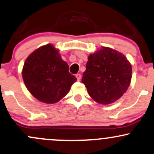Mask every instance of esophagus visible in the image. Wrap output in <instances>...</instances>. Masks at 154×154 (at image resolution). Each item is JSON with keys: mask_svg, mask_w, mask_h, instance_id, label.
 <instances>
[{"mask_svg": "<svg viewBox=\"0 0 154 154\" xmlns=\"http://www.w3.org/2000/svg\"><path fill=\"white\" fill-rule=\"evenodd\" d=\"M76 77H77V80L80 81V79H81V74H76Z\"/></svg>", "mask_w": 154, "mask_h": 154, "instance_id": "34e87169", "label": "esophagus"}]
</instances>
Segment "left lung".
Segmentation results:
<instances>
[{
    "instance_id": "8db88e82",
    "label": "left lung",
    "mask_w": 154,
    "mask_h": 154,
    "mask_svg": "<svg viewBox=\"0 0 154 154\" xmlns=\"http://www.w3.org/2000/svg\"><path fill=\"white\" fill-rule=\"evenodd\" d=\"M131 65L124 54L102 47L88 57L82 82L95 102L106 105L124 95L131 83Z\"/></svg>"
}]
</instances>
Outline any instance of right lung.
<instances>
[{
    "mask_svg": "<svg viewBox=\"0 0 154 154\" xmlns=\"http://www.w3.org/2000/svg\"><path fill=\"white\" fill-rule=\"evenodd\" d=\"M22 76L27 89L36 99L55 104L66 95L77 78L69 72L58 49L51 44L38 47L25 60Z\"/></svg>",
    "mask_w": 154,
    "mask_h": 154,
    "instance_id": "1",
    "label": "right lung"
}]
</instances>
